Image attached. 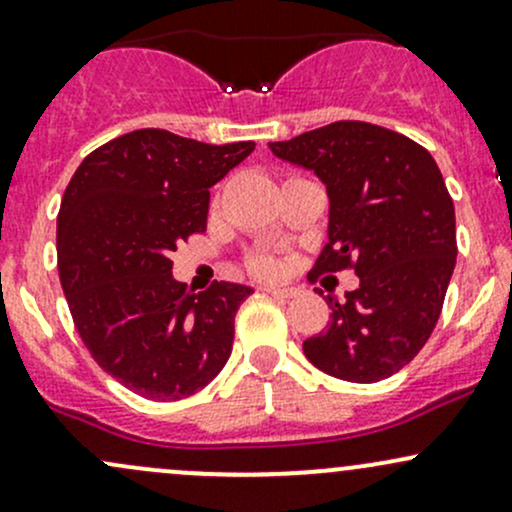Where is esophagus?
I'll list each match as a JSON object with an SVG mask.
<instances>
[{
    "label": "esophagus",
    "mask_w": 512,
    "mask_h": 512,
    "mask_svg": "<svg viewBox=\"0 0 512 512\" xmlns=\"http://www.w3.org/2000/svg\"><path fill=\"white\" fill-rule=\"evenodd\" d=\"M263 293L290 300V298H295V295H298V290H295V288H278V285H266V288H263Z\"/></svg>",
    "instance_id": "obj_1"
}]
</instances>
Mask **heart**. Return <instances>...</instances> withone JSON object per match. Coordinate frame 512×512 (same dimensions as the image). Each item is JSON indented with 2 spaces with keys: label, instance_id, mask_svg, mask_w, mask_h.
Listing matches in <instances>:
<instances>
[{
  "label": "heart",
  "instance_id": "1",
  "mask_svg": "<svg viewBox=\"0 0 512 512\" xmlns=\"http://www.w3.org/2000/svg\"><path fill=\"white\" fill-rule=\"evenodd\" d=\"M246 268L258 278H273L278 276L280 261L273 254H266V251H256V254L246 258Z\"/></svg>",
  "mask_w": 512,
  "mask_h": 512
}]
</instances>
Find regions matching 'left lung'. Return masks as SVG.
<instances>
[{
    "instance_id": "left-lung-1",
    "label": "left lung",
    "mask_w": 512,
    "mask_h": 512,
    "mask_svg": "<svg viewBox=\"0 0 512 512\" xmlns=\"http://www.w3.org/2000/svg\"><path fill=\"white\" fill-rule=\"evenodd\" d=\"M268 146L327 185L329 241L312 273L359 276L327 300V329L302 351L342 381L393 376L430 339L454 273V202L437 163L408 136L351 119Z\"/></svg>"
}]
</instances>
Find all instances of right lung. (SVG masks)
I'll return each instance as SVG.
<instances>
[{
	"label": "right lung",
	"instance_id": "right-lung-1",
	"mask_svg": "<svg viewBox=\"0 0 512 512\" xmlns=\"http://www.w3.org/2000/svg\"><path fill=\"white\" fill-rule=\"evenodd\" d=\"M254 141L212 146L139 129L95 148L58 212V276L92 359L148 400H180L222 371L254 290L173 280V251L207 229L210 188Z\"/></svg>",
	"mask_w": 512,
	"mask_h": 512
}]
</instances>
